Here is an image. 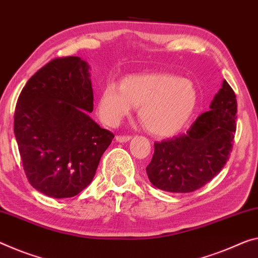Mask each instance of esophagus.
<instances>
[{
    "label": "esophagus",
    "instance_id": "obj_1",
    "mask_svg": "<svg viewBox=\"0 0 258 258\" xmlns=\"http://www.w3.org/2000/svg\"><path fill=\"white\" fill-rule=\"evenodd\" d=\"M130 140H132V136H121V135L116 136V142H118V143H126Z\"/></svg>",
    "mask_w": 258,
    "mask_h": 258
}]
</instances>
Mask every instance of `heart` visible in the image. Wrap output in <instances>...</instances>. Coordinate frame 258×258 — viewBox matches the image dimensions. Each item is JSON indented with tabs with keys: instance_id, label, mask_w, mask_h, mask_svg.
I'll return each mask as SVG.
<instances>
[{
	"instance_id": "b5f03b06",
	"label": "heart",
	"mask_w": 258,
	"mask_h": 258,
	"mask_svg": "<svg viewBox=\"0 0 258 258\" xmlns=\"http://www.w3.org/2000/svg\"><path fill=\"white\" fill-rule=\"evenodd\" d=\"M192 82L168 74L129 75L118 84H107L97 102L99 116L116 125L138 107L143 125L157 136L179 133L191 118L197 106Z\"/></svg>"
}]
</instances>
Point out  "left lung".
<instances>
[{
  "mask_svg": "<svg viewBox=\"0 0 258 258\" xmlns=\"http://www.w3.org/2000/svg\"><path fill=\"white\" fill-rule=\"evenodd\" d=\"M236 110L234 91L224 79L209 112L201 114L187 133L154 143L146 167L150 182L165 191L191 192L211 181L232 152Z\"/></svg>",
  "mask_w": 258,
  "mask_h": 258,
  "instance_id": "1",
  "label": "left lung"
}]
</instances>
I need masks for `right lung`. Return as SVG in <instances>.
<instances>
[{
    "label": "right lung",
    "instance_id": "add662e5",
    "mask_svg": "<svg viewBox=\"0 0 258 258\" xmlns=\"http://www.w3.org/2000/svg\"><path fill=\"white\" fill-rule=\"evenodd\" d=\"M90 66L55 58L37 71L16 105L14 130L26 177L53 198L78 195L96 175L114 135L97 124Z\"/></svg>",
    "mask_w": 258,
    "mask_h": 258
}]
</instances>
